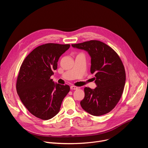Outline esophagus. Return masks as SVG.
<instances>
[{
	"instance_id": "obj_1",
	"label": "esophagus",
	"mask_w": 148,
	"mask_h": 148,
	"mask_svg": "<svg viewBox=\"0 0 148 148\" xmlns=\"http://www.w3.org/2000/svg\"><path fill=\"white\" fill-rule=\"evenodd\" d=\"M70 88H71V90H77L78 88V87H77L76 86H71L70 87Z\"/></svg>"
}]
</instances>
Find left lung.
<instances>
[{
	"label": "left lung",
	"instance_id": "8db88e82",
	"mask_svg": "<svg viewBox=\"0 0 148 148\" xmlns=\"http://www.w3.org/2000/svg\"><path fill=\"white\" fill-rule=\"evenodd\" d=\"M84 50L91 57V73L95 74L97 87L84 88L85 97L80 102L82 109L94 116H101L112 110L119 102L125 86L126 74L118 54L98 40L71 45Z\"/></svg>",
	"mask_w": 148,
	"mask_h": 148
}]
</instances>
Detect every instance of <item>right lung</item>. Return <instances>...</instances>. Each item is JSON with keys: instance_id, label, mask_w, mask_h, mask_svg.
Masks as SVG:
<instances>
[{"instance_id": "right-lung-1", "label": "right lung", "mask_w": 148, "mask_h": 148, "mask_svg": "<svg viewBox=\"0 0 148 148\" xmlns=\"http://www.w3.org/2000/svg\"><path fill=\"white\" fill-rule=\"evenodd\" d=\"M70 47L55 43L41 45L26 57L20 67L17 92L27 110L38 118L48 120L56 116L70 91L69 86L56 84L50 78L60 57Z\"/></svg>"}]
</instances>
